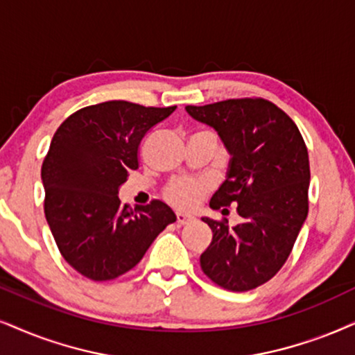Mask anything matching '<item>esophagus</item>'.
<instances>
[{
	"mask_svg": "<svg viewBox=\"0 0 355 355\" xmlns=\"http://www.w3.org/2000/svg\"><path fill=\"white\" fill-rule=\"evenodd\" d=\"M193 216L190 214H183V213H177V224H180V226H185V224H190L193 221Z\"/></svg>",
	"mask_w": 355,
	"mask_h": 355,
	"instance_id": "34e87169",
	"label": "esophagus"
}]
</instances>
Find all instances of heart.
I'll list each match as a JSON object with an SVG mask.
<instances>
[{
    "mask_svg": "<svg viewBox=\"0 0 355 355\" xmlns=\"http://www.w3.org/2000/svg\"><path fill=\"white\" fill-rule=\"evenodd\" d=\"M206 191V185L198 180H177L165 188V198L177 208L188 209Z\"/></svg>",
    "mask_w": 355,
    "mask_h": 355,
    "instance_id": "heart-1",
    "label": "heart"
}]
</instances>
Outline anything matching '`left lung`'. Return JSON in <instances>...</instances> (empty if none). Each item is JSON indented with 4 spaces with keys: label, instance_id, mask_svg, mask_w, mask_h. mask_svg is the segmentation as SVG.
I'll return each instance as SVG.
<instances>
[{
    "label": "left lung",
    "instance_id": "obj_1",
    "mask_svg": "<svg viewBox=\"0 0 355 355\" xmlns=\"http://www.w3.org/2000/svg\"><path fill=\"white\" fill-rule=\"evenodd\" d=\"M185 110L213 128L231 155L226 180L209 206L224 214L234 205L244 219L230 227L227 219L201 218L213 231L201 270L226 290L257 288L286 262L308 216L306 146L290 116L262 98Z\"/></svg>",
    "mask_w": 355,
    "mask_h": 355
}]
</instances>
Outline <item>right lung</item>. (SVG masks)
Masks as SVG:
<instances>
[{"mask_svg":"<svg viewBox=\"0 0 355 355\" xmlns=\"http://www.w3.org/2000/svg\"><path fill=\"white\" fill-rule=\"evenodd\" d=\"M175 107L106 101L78 110L53 134L40 172L44 211L60 254L89 280H113L131 270L177 221L162 201L132 209L118 196L129 170L139 167L142 137Z\"/></svg>","mask_w":355,"mask_h":355,"instance_id":"right-lung-1","label":"right lung"}]
</instances>
